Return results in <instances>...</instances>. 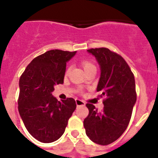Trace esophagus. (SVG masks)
<instances>
[{
    "label": "esophagus",
    "mask_w": 158,
    "mask_h": 158,
    "mask_svg": "<svg viewBox=\"0 0 158 158\" xmlns=\"http://www.w3.org/2000/svg\"><path fill=\"white\" fill-rule=\"evenodd\" d=\"M76 104L77 107H79V106H85V101H83V100H78V99H77L76 100Z\"/></svg>",
    "instance_id": "34e87169"
}]
</instances>
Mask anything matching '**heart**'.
<instances>
[{
  "mask_svg": "<svg viewBox=\"0 0 158 158\" xmlns=\"http://www.w3.org/2000/svg\"><path fill=\"white\" fill-rule=\"evenodd\" d=\"M82 65H83L84 69H85V70L90 69V68H94L95 67L94 65H93L91 62H88V61H85V62H82Z\"/></svg>",
  "mask_w": 158,
  "mask_h": 158,
  "instance_id": "heart-1",
  "label": "heart"
}]
</instances>
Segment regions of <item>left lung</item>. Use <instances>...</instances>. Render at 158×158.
Returning <instances> with one entry per match:
<instances>
[{"label":"left lung","mask_w":158,"mask_h":158,"mask_svg":"<svg viewBox=\"0 0 158 158\" xmlns=\"http://www.w3.org/2000/svg\"><path fill=\"white\" fill-rule=\"evenodd\" d=\"M100 69L96 91L105 96L104 109L98 111L87 104L89 115L84 120L85 133L96 144L106 146L119 138L127 127L136 103L135 81L126 61L109 49L88 50Z\"/></svg>","instance_id":"left-lung-1"}]
</instances>
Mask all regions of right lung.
Returning a JSON list of instances; mask_svg holds the SVG:
<instances>
[{
    "instance_id": "1",
    "label": "right lung",
    "mask_w": 158,
    "mask_h": 158,
    "mask_svg": "<svg viewBox=\"0 0 158 158\" xmlns=\"http://www.w3.org/2000/svg\"><path fill=\"white\" fill-rule=\"evenodd\" d=\"M77 51L51 50L32 60L19 82L18 110L25 127L40 142L50 143L65 132L76 109L73 98L58 101L54 85L63 84L65 66Z\"/></svg>"
}]
</instances>
